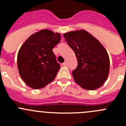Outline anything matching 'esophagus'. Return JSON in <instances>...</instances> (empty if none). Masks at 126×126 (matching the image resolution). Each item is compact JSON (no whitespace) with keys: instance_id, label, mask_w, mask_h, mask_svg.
I'll list each match as a JSON object with an SVG mask.
<instances>
[{"instance_id":"esophagus-1","label":"esophagus","mask_w":126,"mask_h":126,"mask_svg":"<svg viewBox=\"0 0 126 126\" xmlns=\"http://www.w3.org/2000/svg\"><path fill=\"white\" fill-rule=\"evenodd\" d=\"M62 64H63V66H67V64H67V62H64V63H63Z\"/></svg>"}]
</instances>
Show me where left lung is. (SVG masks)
Masks as SVG:
<instances>
[{
    "label": "left lung",
    "instance_id": "left-lung-1",
    "mask_svg": "<svg viewBox=\"0 0 126 126\" xmlns=\"http://www.w3.org/2000/svg\"><path fill=\"white\" fill-rule=\"evenodd\" d=\"M63 36L77 59L78 65L72 72L75 82L86 90L101 87L110 68L109 55L104 46L84 30L70 32Z\"/></svg>",
    "mask_w": 126,
    "mask_h": 126
}]
</instances>
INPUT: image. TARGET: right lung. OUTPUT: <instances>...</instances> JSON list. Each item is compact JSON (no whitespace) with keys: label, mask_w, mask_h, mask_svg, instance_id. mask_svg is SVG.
<instances>
[{"label":"right lung","mask_w":126,"mask_h":126,"mask_svg":"<svg viewBox=\"0 0 126 126\" xmlns=\"http://www.w3.org/2000/svg\"><path fill=\"white\" fill-rule=\"evenodd\" d=\"M60 34L42 30L30 36L19 50L17 67L24 82L33 89L44 87L55 79L60 68L52 49Z\"/></svg>","instance_id":"1"}]
</instances>
